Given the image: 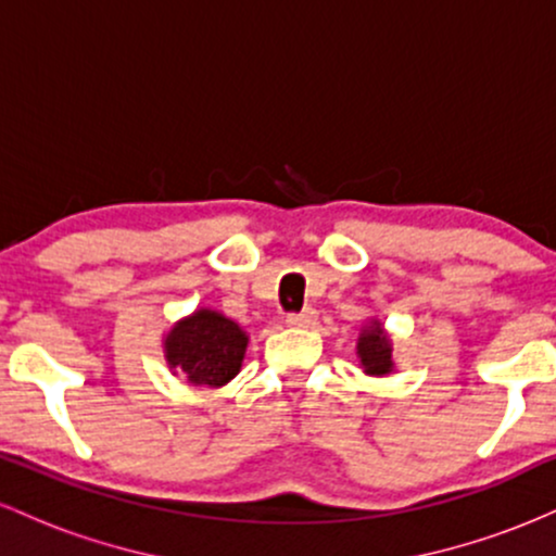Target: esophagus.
I'll list each match as a JSON object with an SVG mask.
<instances>
[{
  "mask_svg": "<svg viewBox=\"0 0 556 556\" xmlns=\"http://www.w3.org/2000/svg\"><path fill=\"white\" fill-rule=\"evenodd\" d=\"M287 324H290V327H311V324H316V308H305V311H300V314H292V316H287Z\"/></svg>",
  "mask_w": 556,
  "mask_h": 556,
  "instance_id": "obj_1",
  "label": "esophagus"
}]
</instances>
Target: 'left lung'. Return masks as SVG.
I'll return each mask as SVG.
<instances>
[{"label":"left lung","mask_w":556,"mask_h":556,"mask_svg":"<svg viewBox=\"0 0 556 556\" xmlns=\"http://www.w3.org/2000/svg\"><path fill=\"white\" fill-rule=\"evenodd\" d=\"M392 337H389L384 324H381L379 318H368L361 327L358 344H355V353H358L363 374L376 376V379L394 374L397 363L392 358Z\"/></svg>","instance_id":"obj_1"}]
</instances>
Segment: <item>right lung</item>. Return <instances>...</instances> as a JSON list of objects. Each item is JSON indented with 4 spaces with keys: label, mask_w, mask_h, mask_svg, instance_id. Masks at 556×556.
Listing matches in <instances>:
<instances>
[{
    "label": "right lung",
    "mask_w": 556,
    "mask_h": 556,
    "mask_svg": "<svg viewBox=\"0 0 556 556\" xmlns=\"http://www.w3.org/2000/svg\"><path fill=\"white\" fill-rule=\"evenodd\" d=\"M169 371L193 387H225L240 374L248 334L214 308H198L169 327L162 340Z\"/></svg>",
    "instance_id": "1"
}]
</instances>
